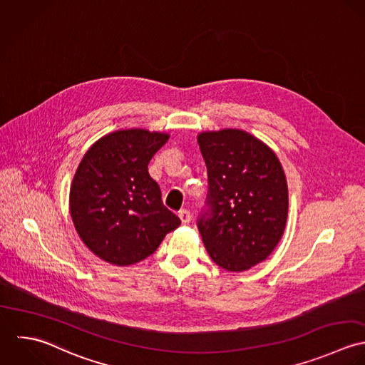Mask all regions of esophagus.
Segmentation results:
<instances>
[{
	"label": "esophagus",
	"instance_id": "obj_1",
	"mask_svg": "<svg viewBox=\"0 0 365 365\" xmlns=\"http://www.w3.org/2000/svg\"><path fill=\"white\" fill-rule=\"evenodd\" d=\"M179 219L182 221V224H189V222H190V220H192L190 212H189V210H186V209H182V210L179 212Z\"/></svg>",
	"mask_w": 365,
	"mask_h": 365
}]
</instances>
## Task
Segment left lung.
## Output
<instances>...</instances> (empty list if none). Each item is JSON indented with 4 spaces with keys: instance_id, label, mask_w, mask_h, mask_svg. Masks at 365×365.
I'll return each mask as SVG.
<instances>
[{
    "instance_id": "1",
    "label": "left lung",
    "mask_w": 365,
    "mask_h": 365,
    "mask_svg": "<svg viewBox=\"0 0 365 365\" xmlns=\"http://www.w3.org/2000/svg\"><path fill=\"white\" fill-rule=\"evenodd\" d=\"M207 168L206 207L197 220L210 258L241 272L262 262L288 219V185L275 152L241 130L197 137Z\"/></svg>"
}]
</instances>
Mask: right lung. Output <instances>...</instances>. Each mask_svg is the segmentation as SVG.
Returning <instances> with one entry per match:
<instances>
[{"label": "right lung", "instance_id": "1", "mask_svg": "<svg viewBox=\"0 0 365 365\" xmlns=\"http://www.w3.org/2000/svg\"><path fill=\"white\" fill-rule=\"evenodd\" d=\"M168 140L162 133L120 130L83 156L71 187V215L81 241L103 261L137 264L180 225L148 173L149 160Z\"/></svg>", "mask_w": 365, "mask_h": 365}]
</instances>
